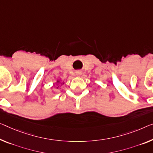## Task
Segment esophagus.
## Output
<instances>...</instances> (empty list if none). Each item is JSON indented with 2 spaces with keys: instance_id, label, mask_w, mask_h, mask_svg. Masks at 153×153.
<instances>
[{
  "instance_id": "obj_1",
  "label": "esophagus",
  "mask_w": 153,
  "mask_h": 153,
  "mask_svg": "<svg viewBox=\"0 0 153 153\" xmlns=\"http://www.w3.org/2000/svg\"><path fill=\"white\" fill-rule=\"evenodd\" d=\"M76 74L77 75V76H81V75L82 74V72L80 71V70H78V71L76 72Z\"/></svg>"
}]
</instances>
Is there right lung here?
<instances>
[{"label": "right lung", "mask_w": 153, "mask_h": 153, "mask_svg": "<svg viewBox=\"0 0 153 153\" xmlns=\"http://www.w3.org/2000/svg\"><path fill=\"white\" fill-rule=\"evenodd\" d=\"M58 82H59V81H58Z\"/></svg>", "instance_id": "add662e5"}]
</instances>
